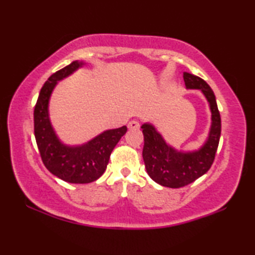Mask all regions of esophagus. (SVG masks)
Returning <instances> with one entry per match:
<instances>
[{
	"mask_svg": "<svg viewBox=\"0 0 255 255\" xmlns=\"http://www.w3.org/2000/svg\"><path fill=\"white\" fill-rule=\"evenodd\" d=\"M128 128L130 130H136V129L139 128V123L136 122V120H131V122L128 123Z\"/></svg>",
	"mask_w": 255,
	"mask_h": 255,
	"instance_id": "34e87169",
	"label": "esophagus"
}]
</instances>
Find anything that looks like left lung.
<instances>
[{
    "instance_id": "left-lung-1",
    "label": "left lung",
    "mask_w": 255,
    "mask_h": 255,
    "mask_svg": "<svg viewBox=\"0 0 255 255\" xmlns=\"http://www.w3.org/2000/svg\"><path fill=\"white\" fill-rule=\"evenodd\" d=\"M183 80L188 90H200L209 103L211 126L205 144L199 149L183 152L164 140L152 124L141 125L144 133L143 158L150 179L167 188H181L196 181L210 169L221 138V115L215 94L206 82L184 72Z\"/></svg>"
}]
</instances>
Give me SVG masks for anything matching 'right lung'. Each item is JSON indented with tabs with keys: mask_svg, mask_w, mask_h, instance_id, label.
<instances>
[{
	"mask_svg": "<svg viewBox=\"0 0 255 255\" xmlns=\"http://www.w3.org/2000/svg\"><path fill=\"white\" fill-rule=\"evenodd\" d=\"M84 65L74 60L54 73L42 86L33 111L34 137L42 163L50 173L68 183H90L105 173L111 152L118 144L127 127L109 129L88 143L70 146L60 141L49 119V100L58 81L73 74Z\"/></svg>",
	"mask_w": 255,
	"mask_h": 255,
	"instance_id": "right-lung-1",
	"label": "right lung"
}]
</instances>
